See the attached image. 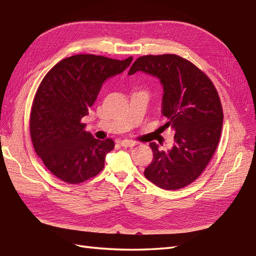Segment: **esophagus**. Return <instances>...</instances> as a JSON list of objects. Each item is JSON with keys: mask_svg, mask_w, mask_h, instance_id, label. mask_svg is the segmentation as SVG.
Returning a JSON list of instances; mask_svg holds the SVG:
<instances>
[{"mask_svg": "<svg viewBox=\"0 0 256 256\" xmlns=\"http://www.w3.org/2000/svg\"><path fill=\"white\" fill-rule=\"evenodd\" d=\"M120 144H121V146H123V147H133V146H135L136 144H138V142H134V140H121V142H120Z\"/></svg>", "mask_w": 256, "mask_h": 256, "instance_id": "esophagus-1", "label": "esophagus"}]
</instances>
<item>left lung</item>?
Returning a JSON list of instances; mask_svg holds the SVG:
<instances>
[{
  "label": "left lung",
  "mask_w": 256,
  "mask_h": 256,
  "mask_svg": "<svg viewBox=\"0 0 256 256\" xmlns=\"http://www.w3.org/2000/svg\"><path fill=\"white\" fill-rule=\"evenodd\" d=\"M157 77L164 88L162 114L174 130V145L164 152L150 142L154 158L145 169L148 180L164 190H179L198 179L215 152L224 114L212 80L194 64L176 54L138 58L128 75Z\"/></svg>",
  "instance_id": "8db88e82"
}]
</instances>
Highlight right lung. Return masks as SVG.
Here are the masks:
<instances>
[{"instance_id":"right-lung-1","label":"right lung","mask_w":256,"mask_h":256,"mask_svg":"<svg viewBox=\"0 0 256 256\" xmlns=\"http://www.w3.org/2000/svg\"><path fill=\"white\" fill-rule=\"evenodd\" d=\"M132 60L77 54L58 62L41 82L32 108L30 136L37 155L60 180L82 183L104 169L114 142L94 138L82 118L104 82L124 72Z\"/></svg>"}]
</instances>
